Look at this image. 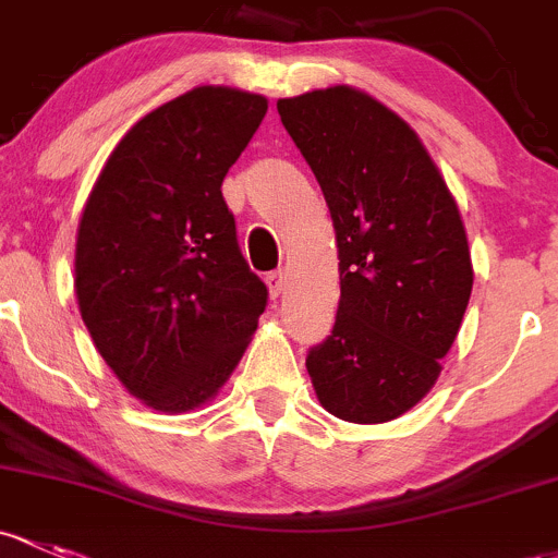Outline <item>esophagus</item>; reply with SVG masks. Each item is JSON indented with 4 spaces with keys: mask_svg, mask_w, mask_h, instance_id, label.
Segmentation results:
<instances>
[{
    "mask_svg": "<svg viewBox=\"0 0 558 558\" xmlns=\"http://www.w3.org/2000/svg\"><path fill=\"white\" fill-rule=\"evenodd\" d=\"M283 286H286V272L283 269H275V272L267 275V289H269V296L278 299L283 294Z\"/></svg>",
    "mask_w": 558,
    "mask_h": 558,
    "instance_id": "obj_1",
    "label": "esophagus"
}]
</instances>
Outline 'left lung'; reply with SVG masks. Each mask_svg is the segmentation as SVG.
<instances>
[{"instance_id": "left-lung-1", "label": "left lung", "mask_w": 558, "mask_h": 558, "mask_svg": "<svg viewBox=\"0 0 558 558\" xmlns=\"http://www.w3.org/2000/svg\"><path fill=\"white\" fill-rule=\"evenodd\" d=\"M278 114L337 232V320L307 355L315 396L339 420L390 422L436 385L471 299L460 208L412 125L368 93L310 90Z\"/></svg>"}]
</instances>
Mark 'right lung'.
<instances>
[{
    "label": "right lung",
    "mask_w": 558,
    "mask_h": 558,
    "mask_svg": "<svg viewBox=\"0 0 558 558\" xmlns=\"http://www.w3.org/2000/svg\"><path fill=\"white\" fill-rule=\"evenodd\" d=\"M264 114L259 93L192 87L120 138L82 208V320L117 379L155 412L208 403L267 307L221 197Z\"/></svg>",
    "instance_id": "add662e5"
}]
</instances>
